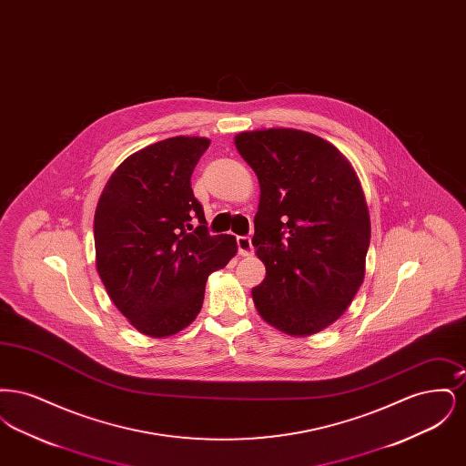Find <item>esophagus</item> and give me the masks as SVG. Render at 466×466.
Instances as JSON below:
<instances>
[{
    "instance_id": "obj_1",
    "label": "esophagus",
    "mask_w": 466,
    "mask_h": 466,
    "mask_svg": "<svg viewBox=\"0 0 466 466\" xmlns=\"http://www.w3.org/2000/svg\"><path fill=\"white\" fill-rule=\"evenodd\" d=\"M238 249H239V255H241V257L253 255L251 238H249V236H239V238H238Z\"/></svg>"
}]
</instances>
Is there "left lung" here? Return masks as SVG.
Instances as JSON below:
<instances>
[{
	"label": "left lung",
	"instance_id": "8db88e82",
	"mask_svg": "<svg viewBox=\"0 0 466 466\" xmlns=\"http://www.w3.org/2000/svg\"><path fill=\"white\" fill-rule=\"evenodd\" d=\"M234 143L260 183L253 246L267 274L251 289L255 308L289 335L321 332L365 278L370 217L355 169L299 129L246 131Z\"/></svg>",
	"mask_w": 466,
	"mask_h": 466
}]
</instances>
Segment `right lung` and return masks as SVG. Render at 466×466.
I'll use <instances>...</instances> for the list:
<instances>
[{
    "mask_svg": "<svg viewBox=\"0 0 466 466\" xmlns=\"http://www.w3.org/2000/svg\"><path fill=\"white\" fill-rule=\"evenodd\" d=\"M209 139L177 136L127 157L94 215L96 267L136 330L169 337L199 314L208 276L238 253L234 236H209L190 177Z\"/></svg>",
    "mask_w": 466,
    "mask_h": 466,
    "instance_id": "right-lung-1",
    "label": "right lung"
}]
</instances>
